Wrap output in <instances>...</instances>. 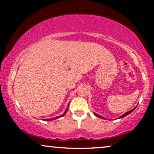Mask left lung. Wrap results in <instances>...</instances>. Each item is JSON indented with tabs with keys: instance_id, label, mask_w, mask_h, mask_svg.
<instances>
[{
	"instance_id": "left-lung-1",
	"label": "left lung",
	"mask_w": 154,
	"mask_h": 154,
	"mask_svg": "<svg viewBox=\"0 0 154 154\" xmlns=\"http://www.w3.org/2000/svg\"><path fill=\"white\" fill-rule=\"evenodd\" d=\"M135 108H136V107H135ZM135 108H134L133 109H132V110H130V111H128V112H126V113H125V114H123V116H121L120 117V119H121V118H123V117H125V116H127V115H128V114H130V113H132V111H133L134 110V109H135ZM94 114H95L96 116H97V117H99V118H101V119H104V118L102 117V116H100V115L96 114V113H94Z\"/></svg>"
}]
</instances>
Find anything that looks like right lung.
<instances>
[{
    "label": "right lung",
    "mask_w": 154,
    "mask_h": 154,
    "mask_svg": "<svg viewBox=\"0 0 154 154\" xmlns=\"http://www.w3.org/2000/svg\"><path fill=\"white\" fill-rule=\"evenodd\" d=\"M66 111H67V109L66 110V111H65L64 112V114H62V116H58V117H56L55 119H53V120L54 119H59V118H61V117H62V116H64L66 114ZM51 120H52V119H45V121H51Z\"/></svg>",
    "instance_id": "1"
}]
</instances>
